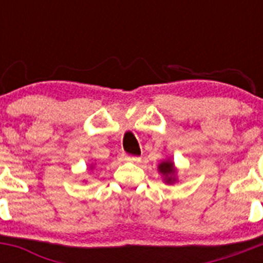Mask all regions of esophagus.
I'll use <instances>...</instances> for the list:
<instances>
[{"label": "esophagus", "instance_id": "1", "mask_svg": "<svg viewBox=\"0 0 263 263\" xmlns=\"http://www.w3.org/2000/svg\"><path fill=\"white\" fill-rule=\"evenodd\" d=\"M125 160H126V162H132V163H139V162H141V158L126 155V157H125Z\"/></svg>", "mask_w": 263, "mask_h": 263}]
</instances>
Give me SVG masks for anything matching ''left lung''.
<instances>
[{"label": "left lung", "instance_id": "8db88e82", "mask_svg": "<svg viewBox=\"0 0 263 263\" xmlns=\"http://www.w3.org/2000/svg\"><path fill=\"white\" fill-rule=\"evenodd\" d=\"M158 173L162 175V179L166 184H174L178 182V168L171 158H167L158 164Z\"/></svg>", "mask_w": 263, "mask_h": 263}]
</instances>
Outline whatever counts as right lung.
Segmentation results:
<instances>
[{
    "label": "right lung",
    "instance_id": "1",
    "mask_svg": "<svg viewBox=\"0 0 263 263\" xmlns=\"http://www.w3.org/2000/svg\"><path fill=\"white\" fill-rule=\"evenodd\" d=\"M89 167H90V170H93V164H90Z\"/></svg>",
    "mask_w": 263,
    "mask_h": 263
}]
</instances>
